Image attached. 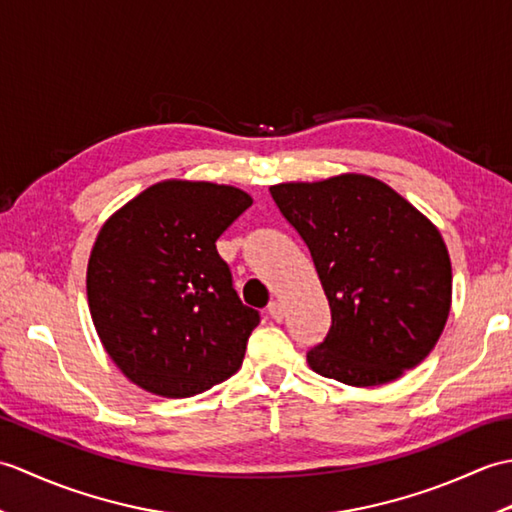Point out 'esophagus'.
<instances>
[{
  "instance_id": "obj_1",
  "label": "esophagus",
  "mask_w": 512,
  "mask_h": 512,
  "mask_svg": "<svg viewBox=\"0 0 512 512\" xmlns=\"http://www.w3.org/2000/svg\"><path fill=\"white\" fill-rule=\"evenodd\" d=\"M268 314L273 317L277 323L284 319V306H281V301H270L268 303Z\"/></svg>"
}]
</instances>
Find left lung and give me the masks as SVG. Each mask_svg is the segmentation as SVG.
<instances>
[{
	"label": "left lung",
	"mask_w": 512,
	"mask_h": 512,
	"mask_svg": "<svg viewBox=\"0 0 512 512\" xmlns=\"http://www.w3.org/2000/svg\"><path fill=\"white\" fill-rule=\"evenodd\" d=\"M270 195L306 242L330 303V332L308 352L314 372L374 387L422 363L451 310V259L438 228L361 173L275 184Z\"/></svg>",
	"instance_id": "left-lung-1"
}]
</instances>
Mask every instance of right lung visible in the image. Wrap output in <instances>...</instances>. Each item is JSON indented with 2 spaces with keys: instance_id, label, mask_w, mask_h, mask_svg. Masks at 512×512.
I'll return each instance as SVG.
<instances>
[{
  "instance_id": "right-lung-1",
  "label": "right lung",
  "mask_w": 512,
  "mask_h": 512,
  "mask_svg": "<svg viewBox=\"0 0 512 512\" xmlns=\"http://www.w3.org/2000/svg\"><path fill=\"white\" fill-rule=\"evenodd\" d=\"M250 204L226 184L165 180L103 224L88 264L90 314L134 385L189 398L242 365L259 312L239 301L215 242Z\"/></svg>"
}]
</instances>
